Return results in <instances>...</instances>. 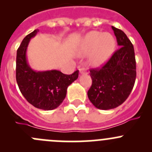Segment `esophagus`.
<instances>
[{
  "label": "esophagus",
  "mask_w": 152,
  "mask_h": 152,
  "mask_svg": "<svg viewBox=\"0 0 152 152\" xmlns=\"http://www.w3.org/2000/svg\"><path fill=\"white\" fill-rule=\"evenodd\" d=\"M79 73H80L81 74H84V73H87V70H86L85 68H84V67H82V68L79 69Z\"/></svg>",
  "instance_id": "obj_1"
}]
</instances>
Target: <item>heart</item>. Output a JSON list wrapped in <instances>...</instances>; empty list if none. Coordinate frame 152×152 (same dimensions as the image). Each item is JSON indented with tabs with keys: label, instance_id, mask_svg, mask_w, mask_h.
I'll return each instance as SVG.
<instances>
[{
	"label": "heart",
	"instance_id": "1",
	"mask_svg": "<svg viewBox=\"0 0 152 152\" xmlns=\"http://www.w3.org/2000/svg\"><path fill=\"white\" fill-rule=\"evenodd\" d=\"M115 46V41L111 34L92 31L87 33L79 43L77 53L81 56L89 54V61L93 66L99 67L111 56Z\"/></svg>",
	"mask_w": 152,
	"mask_h": 152
}]
</instances>
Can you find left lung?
I'll list each match as a JSON object with an SVG mask.
<instances>
[{
  "mask_svg": "<svg viewBox=\"0 0 152 152\" xmlns=\"http://www.w3.org/2000/svg\"><path fill=\"white\" fill-rule=\"evenodd\" d=\"M118 49L102 68L90 70L92 85L87 96L96 108L111 110L124 103L136 79V61L131 41L123 31L112 26Z\"/></svg>",
  "mask_w": 152,
  "mask_h": 152,
  "instance_id": "obj_1",
  "label": "left lung"
}]
</instances>
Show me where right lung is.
Returning <instances> with one entry per match:
<instances>
[{
    "mask_svg": "<svg viewBox=\"0 0 152 152\" xmlns=\"http://www.w3.org/2000/svg\"><path fill=\"white\" fill-rule=\"evenodd\" d=\"M38 31L36 29L27 35L17 50L16 80L21 93L28 103L38 109L52 110L62 103L67 87L78 79L79 70L67 75L57 70L36 71L29 66L27 48L30 39Z\"/></svg>",
    "mask_w": 152,
    "mask_h": 152,
    "instance_id": "right-lung-1",
    "label": "right lung"
}]
</instances>
